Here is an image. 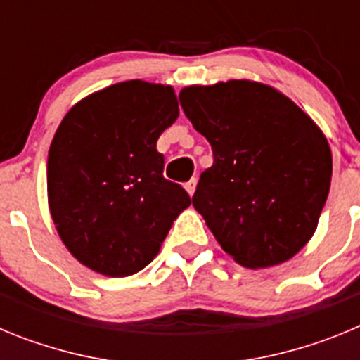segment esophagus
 <instances>
[{
  "label": "esophagus",
  "mask_w": 360,
  "mask_h": 360,
  "mask_svg": "<svg viewBox=\"0 0 360 360\" xmlns=\"http://www.w3.org/2000/svg\"><path fill=\"white\" fill-rule=\"evenodd\" d=\"M186 191H187V193H189L191 196L195 195V191H196V178H191L189 182L186 184Z\"/></svg>",
  "instance_id": "34e87169"
}]
</instances>
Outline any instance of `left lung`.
<instances>
[{
	"mask_svg": "<svg viewBox=\"0 0 360 360\" xmlns=\"http://www.w3.org/2000/svg\"><path fill=\"white\" fill-rule=\"evenodd\" d=\"M180 104L212 148L193 205L221 249L247 269H269L310 241L332 182L324 133L287 95L231 79L186 86Z\"/></svg>",
	"mask_w": 360,
	"mask_h": 360,
	"instance_id": "left-lung-1",
	"label": "left lung"
}]
</instances>
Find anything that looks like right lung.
Segmentation results:
<instances>
[{
  "mask_svg": "<svg viewBox=\"0 0 360 360\" xmlns=\"http://www.w3.org/2000/svg\"><path fill=\"white\" fill-rule=\"evenodd\" d=\"M178 113L173 86L133 79L81 98L59 124L49 209L66 249L94 272L126 278L148 266L191 205L157 151Z\"/></svg>",
  "mask_w": 360,
  "mask_h": 360,
  "instance_id": "right-lung-1",
  "label": "right lung"
}]
</instances>
